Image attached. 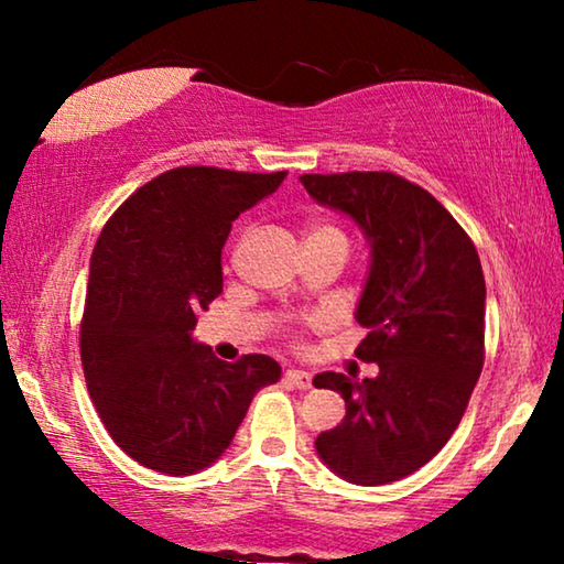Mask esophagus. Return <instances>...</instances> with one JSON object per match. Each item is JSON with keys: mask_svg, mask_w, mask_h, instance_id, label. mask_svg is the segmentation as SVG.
<instances>
[{"mask_svg": "<svg viewBox=\"0 0 564 564\" xmlns=\"http://www.w3.org/2000/svg\"><path fill=\"white\" fill-rule=\"evenodd\" d=\"M284 380H288L290 384H295V388H300V390L313 388V375L303 372V369H288V372H284Z\"/></svg>", "mask_w": 564, "mask_h": 564, "instance_id": "1", "label": "esophagus"}]
</instances>
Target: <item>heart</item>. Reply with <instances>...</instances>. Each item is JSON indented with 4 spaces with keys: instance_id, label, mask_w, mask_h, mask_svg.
Instances as JSON below:
<instances>
[{
    "instance_id": "b5f03b06",
    "label": "heart",
    "mask_w": 564,
    "mask_h": 564,
    "mask_svg": "<svg viewBox=\"0 0 564 564\" xmlns=\"http://www.w3.org/2000/svg\"><path fill=\"white\" fill-rule=\"evenodd\" d=\"M321 234H336V236H344L341 230L336 226H330V223H313L311 228H307V236H321Z\"/></svg>"
}]
</instances>
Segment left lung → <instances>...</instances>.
<instances>
[{
    "instance_id": "left-lung-1",
    "label": "left lung",
    "mask_w": 564,
    "mask_h": 564,
    "mask_svg": "<svg viewBox=\"0 0 564 564\" xmlns=\"http://www.w3.org/2000/svg\"><path fill=\"white\" fill-rule=\"evenodd\" d=\"M315 203L349 215L369 243L357 305L361 361L377 377L323 372L346 415L315 438L330 473L388 485L442 452L459 426L485 361V276L475 243L438 199L390 172L300 176Z\"/></svg>"
}]
</instances>
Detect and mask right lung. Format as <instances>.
Here are the masks:
<instances>
[{
  "label": "right lung",
  "instance_id": "add662e5",
  "mask_svg": "<svg viewBox=\"0 0 564 564\" xmlns=\"http://www.w3.org/2000/svg\"><path fill=\"white\" fill-rule=\"evenodd\" d=\"M288 172L180 166L135 189L91 253L82 367L107 434L138 465L180 477L234 442L253 395L280 380L264 354L234 365L197 344V313L223 292L220 251L238 215Z\"/></svg>",
  "mask_w": 564,
  "mask_h": 564
}]
</instances>
